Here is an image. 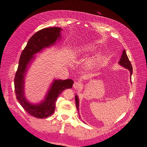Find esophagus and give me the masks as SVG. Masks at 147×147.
Here are the masks:
<instances>
[{
    "label": "esophagus",
    "instance_id": "esophagus-1",
    "mask_svg": "<svg viewBox=\"0 0 147 147\" xmlns=\"http://www.w3.org/2000/svg\"><path fill=\"white\" fill-rule=\"evenodd\" d=\"M82 86V82L79 81V82H75L73 84V88L74 89H78Z\"/></svg>",
    "mask_w": 147,
    "mask_h": 147
}]
</instances>
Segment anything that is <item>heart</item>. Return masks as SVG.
I'll use <instances>...</instances> for the list:
<instances>
[{"instance_id":"1","label":"heart","mask_w":147,"mask_h":147,"mask_svg":"<svg viewBox=\"0 0 147 147\" xmlns=\"http://www.w3.org/2000/svg\"><path fill=\"white\" fill-rule=\"evenodd\" d=\"M91 50V48L90 46L88 45H81L79 47H78V48H77V51H78L79 52H80V53H86V52H88L89 51H90ZM96 59H98V58L96 59ZM94 61H92V63H94ZM92 64V63H91Z\"/></svg>"}]
</instances>
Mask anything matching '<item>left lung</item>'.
<instances>
[{
    "label": "left lung",
    "instance_id": "8db88e82",
    "mask_svg": "<svg viewBox=\"0 0 147 147\" xmlns=\"http://www.w3.org/2000/svg\"><path fill=\"white\" fill-rule=\"evenodd\" d=\"M119 63L121 65H122L124 67H125L126 68L129 69V71L130 72V76H132V72H133L132 66V64H131L130 62V61L128 58V57L127 55L125 50H123L122 55L121 57V58H120V59L119 62ZM75 100H76V107H77V110L79 111V99H78V97L77 95H76V96H75Z\"/></svg>",
    "mask_w": 147,
    "mask_h": 147
}]
</instances>
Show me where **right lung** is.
Wrapping results in <instances>:
<instances>
[{
    "label": "right lung",
    "mask_w": 147,
    "mask_h": 147,
    "mask_svg": "<svg viewBox=\"0 0 147 147\" xmlns=\"http://www.w3.org/2000/svg\"><path fill=\"white\" fill-rule=\"evenodd\" d=\"M61 30L58 27H49L38 31L30 38L20 58L18 69L14 78L15 95L25 111L36 118L45 119L53 114L55 103L59 95L65 89H71L74 83L71 79L55 80L45 99L38 105H32L27 102L24 95V77L28 64L34 58L33 56L34 54L43 48L53 45L58 38L60 39Z\"/></svg>",
    "instance_id": "obj_1"
}]
</instances>
